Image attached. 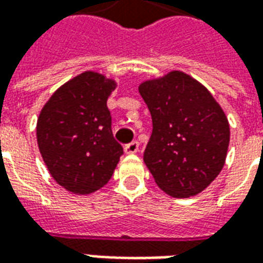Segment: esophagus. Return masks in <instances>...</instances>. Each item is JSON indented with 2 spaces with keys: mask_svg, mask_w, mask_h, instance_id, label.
Masks as SVG:
<instances>
[{
  "mask_svg": "<svg viewBox=\"0 0 263 263\" xmlns=\"http://www.w3.org/2000/svg\"><path fill=\"white\" fill-rule=\"evenodd\" d=\"M124 151H125V154L128 155L137 154L138 151H139V142H138V141H132V142L126 143L125 146H124Z\"/></svg>",
  "mask_w": 263,
  "mask_h": 263,
  "instance_id": "obj_1",
  "label": "esophagus"
}]
</instances>
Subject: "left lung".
Here are the masks:
<instances>
[{
  "mask_svg": "<svg viewBox=\"0 0 263 263\" xmlns=\"http://www.w3.org/2000/svg\"><path fill=\"white\" fill-rule=\"evenodd\" d=\"M139 94L152 117L143 160L156 184L177 198L203 192L226 162L230 126L224 111L200 83L180 71L145 81Z\"/></svg>",
  "mask_w": 263,
  "mask_h": 263,
  "instance_id": "left-lung-1",
  "label": "left lung"
}]
</instances>
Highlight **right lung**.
Instances as JSON below:
<instances>
[{
    "label": "right lung",
    "mask_w": 263,
    "mask_h": 263,
    "mask_svg": "<svg viewBox=\"0 0 263 263\" xmlns=\"http://www.w3.org/2000/svg\"><path fill=\"white\" fill-rule=\"evenodd\" d=\"M114 81L86 71L62 86L41 111L39 151L60 186L88 194L107 184L124 149L111 129L107 107Z\"/></svg>",
    "instance_id": "right-lung-1"
}]
</instances>
